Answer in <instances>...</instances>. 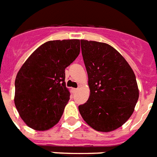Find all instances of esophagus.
<instances>
[{
	"label": "esophagus",
	"mask_w": 157,
	"mask_h": 157,
	"mask_svg": "<svg viewBox=\"0 0 157 157\" xmlns=\"http://www.w3.org/2000/svg\"><path fill=\"white\" fill-rule=\"evenodd\" d=\"M77 90H78V89H77V88H76V89H75V88H74V89H72V92H73L74 94L77 92Z\"/></svg>",
	"instance_id": "obj_1"
}]
</instances>
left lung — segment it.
Returning a JSON list of instances; mask_svg holds the SVG:
<instances>
[{
    "mask_svg": "<svg viewBox=\"0 0 157 157\" xmlns=\"http://www.w3.org/2000/svg\"><path fill=\"white\" fill-rule=\"evenodd\" d=\"M81 46L90 96L79 105V111L94 130L111 132L124 124L133 113L139 98L136 76L111 46L87 40H81Z\"/></svg>",
    "mask_w": 157,
    "mask_h": 157,
    "instance_id": "obj_1",
    "label": "left lung"
}]
</instances>
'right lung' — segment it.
<instances>
[{"label": "right lung", "mask_w": 157, "mask_h": 157, "mask_svg": "<svg viewBox=\"0 0 157 157\" xmlns=\"http://www.w3.org/2000/svg\"><path fill=\"white\" fill-rule=\"evenodd\" d=\"M80 54V40H54L33 52L17 72L14 103L30 127L45 131L58 123L70 99L65 68Z\"/></svg>", "instance_id": "right-lung-1"}]
</instances>
